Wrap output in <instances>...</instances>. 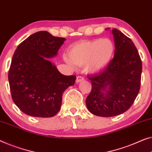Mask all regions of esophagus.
Returning <instances> with one entry per match:
<instances>
[{
  "label": "esophagus",
  "mask_w": 152,
  "mask_h": 152,
  "mask_svg": "<svg viewBox=\"0 0 152 152\" xmlns=\"http://www.w3.org/2000/svg\"><path fill=\"white\" fill-rule=\"evenodd\" d=\"M83 80H84V78H83V77H82V76H77V79H76V82L77 83H79V82H80V81H83Z\"/></svg>",
  "instance_id": "1"
}]
</instances>
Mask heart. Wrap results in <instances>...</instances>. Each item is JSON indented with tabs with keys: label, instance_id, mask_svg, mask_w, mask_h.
Listing matches in <instances>:
<instances>
[{
	"label": "heart",
	"instance_id": "b5f03b06",
	"mask_svg": "<svg viewBox=\"0 0 152 152\" xmlns=\"http://www.w3.org/2000/svg\"><path fill=\"white\" fill-rule=\"evenodd\" d=\"M114 51V45L110 39H94L83 41L74 46L69 52V64L77 66L86 64V69L95 72L104 68L112 59Z\"/></svg>",
	"mask_w": 152,
	"mask_h": 152
}]
</instances>
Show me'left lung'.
<instances>
[{"label":"left lung","mask_w":152,"mask_h":152,"mask_svg":"<svg viewBox=\"0 0 152 152\" xmlns=\"http://www.w3.org/2000/svg\"><path fill=\"white\" fill-rule=\"evenodd\" d=\"M107 29V28H106ZM114 58L99 72L88 76L92 83L88 109L94 115L110 117L126 112L140 91L142 61L130 38L116 28Z\"/></svg>","instance_id":"left-lung-1"}]
</instances>
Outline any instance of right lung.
I'll return each mask as SVG.
<instances>
[{
	"instance_id": "add662e5",
	"label": "right lung",
	"mask_w": 152,
	"mask_h": 152,
	"mask_svg": "<svg viewBox=\"0 0 152 152\" xmlns=\"http://www.w3.org/2000/svg\"><path fill=\"white\" fill-rule=\"evenodd\" d=\"M66 39L46 31L31 35L18 46L9 70L12 99L20 110L36 117H52L60 111L62 94L75 75H64L49 59Z\"/></svg>"
}]
</instances>
